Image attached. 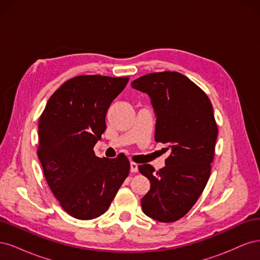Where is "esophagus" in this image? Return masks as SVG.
Returning a JSON list of instances; mask_svg holds the SVG:
<instances>
[{"instance_id":"34e87169","label":"esophagus","mask_w":260,"mask_h":260,"mask_svg":"<svg viewBox=\"0 0 260 260\" xmlns=\"http://www.w3.org/2000/svg\"><path fill=\"white\" fill-rule=\"evenodd\" d=\"M138 164H136V162H131L130 164V171L131 172H133V174H136V172H138Z\"/></svg>"}]
</instances>
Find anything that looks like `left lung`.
Returning a JSON list of instances; mask_svg holds the SVG:
<instances>
[{"label":"left lung","mask_w":260,"mask_h":260,"mask_svg":"<svg viewBox=\"0 0 260 260\" xmlns=\"http://www.w3.org/2000/svg\"><path fill=\"white\" fill-rule=\"evenodd\" d=\"M131 85L151 98L155 141L170 149L162 169L139 166L151 182L141 205L149 218L174 222L194 206L210 177L218 136L214 109L206 93L177 72L147 74Z\"/></svg>","instance_id":"1"}]
</instances>
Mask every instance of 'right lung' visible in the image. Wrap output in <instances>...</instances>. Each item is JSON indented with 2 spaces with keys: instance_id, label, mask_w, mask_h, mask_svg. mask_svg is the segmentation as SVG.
<instances>
[{
  "instance_id": "right-lung-1",
  "label": "right lung",
  "mask_w": 260,
  "mask_h": 260,
  "mask_svg": "<svg viewBox=\"0 0 260 260\" xmlns=\"http://www.w3.org/2000/svg\"><path fill=\"white\" fill-rule=\"evenodd\" d=\"M129 77L77 76L49 99L39 119L38 157L52 193L68 215L98 218L111 206L129 176L124 154L100 158L93 147L106 129L112 102Z\"/></svg>"
}]
</instances>
